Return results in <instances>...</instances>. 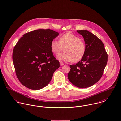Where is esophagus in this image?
<instances>
[{"label": "esophagus", "instance_id": "obj_1", "mask_svg": "<svg viewBox=\"0 0 121 121\" xmlns=\"http://www.w3.org/2000/svg\"><path fill=\"white\" fill-rule=\"evenodd\" d=\"M60 65L61 66H62L64 65V63H63L62 62H61V61H60Z\"/></svg>", "mask_w": 121, "mask_h": 121}]
</instances>
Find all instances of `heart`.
<instances>
[{
    "instance_id": "obj_1",
    "label": "heart",
    "mask_w": 121,
    "mask_h": 121,
    "mask_svg": "<svg viewBox=\"0 0 121 121\" xmlns=\"http://www.w3.org/2000/svg\"><path fill=\"white\" fill-rule=\"evenodd\" d=\"M53 53L58 55L64 49L65 52L57 55V59L62 61L77 62L84 56L86 47L85 43L80 38L72 33H66L62 35L59 41L53 40L50 43Z\"/></svg>"
}]
</instances>
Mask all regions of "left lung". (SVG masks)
<instances>
[{"label": "left lung", "instance_id": "8db88e82", "mask_svg": "<svg viewBox=\"0 0 121 121\" xmlns=\"http://www.w3.org/2000/svg\"><path fill=\"white\" fill-rule=\"evenodd\" d=\"M77 31L84 37L86 52L80 61L70 66L68 78L78 88H87L96 84L102 76L108 55L103 42L95 35L86 30Z\"/></svg>", "mask_w": 121, "mask_h": 121}]
</instances>
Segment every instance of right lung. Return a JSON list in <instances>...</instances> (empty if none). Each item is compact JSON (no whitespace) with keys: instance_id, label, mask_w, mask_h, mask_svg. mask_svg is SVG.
I'll list each match as a JSON object with an SVG mask.
<instances>
[{"instance_id":"right-lung-1","label":"right lung","mask_w":121,"mask_h":121,"mask_svg":"<svg viewBox=\"0 0 121 121\" xmlns=\"http://www.w3.org/2000/svg\"><path fill=\"white\" fill-rule=\"evenodd\" d=\"M59 33L39 29L24 34L14 47L12 60L16 75L22 85L34 90L45 87L60 67L50 48Z\"/></svg>"}]
</instances>
